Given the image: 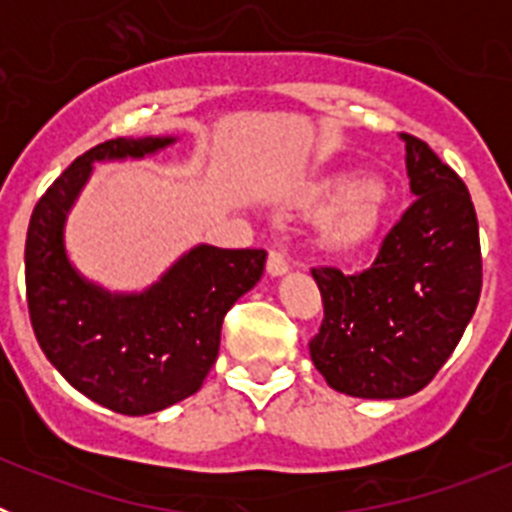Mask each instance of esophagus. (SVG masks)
Returning a JSON list of instances; mask_svg holds the SVG:
<instances>
[{
    "label": "esophagus",
    "mask_w": 512,
    "mask_h": 512,
    "mask_svg": "<svg viewBox=\"0 0 512 512\" xmlns=\"http://www.w3.org/2000/svg\"><path fill=\"white\" fill-rule=\"evenodd\" d=\"M266 271L271 277H284L289 271V259L282 251H269V261H266Z\"/></svg>",
    "instance_id": "obj_1"
}]
</instances>
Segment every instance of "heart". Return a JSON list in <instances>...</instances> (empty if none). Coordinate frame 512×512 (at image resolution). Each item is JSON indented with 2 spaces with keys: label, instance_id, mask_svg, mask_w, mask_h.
Wrapping results in <instances>:
<instances>
[{
  "label": "heart",
  "instance_id": "1",
  "mask_svg": "<svg viewBox=\"0 0 512 512\" xmlns=\"http://www.w3.org/2000/svg\"><path fill=\"white\" fill-rule=\"evenodd\" d=\"M307 205L323 210L315 217V235L323 251L333 256H354L372 246L384 220L387 194L374 179L356 174H333L312 187Z\"/></svg>",
  "mask_w": 512,
  "mask_h": 512
}]
</instances>
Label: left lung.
Listing matches in <instances>:
<instances>
[{
  "mask_svg": "<svg viewBox=\"0 0 512 512\" xmlns=\"http://www.w3.org/2000/svg\"><path fill=\"white\" fill-rule=\"evenodd\" d=\"M413 205L369 269H312L323 323L312 364L333 390L366 400L415 395L438 374L482 292L479 225L467 184L425 140L400 133Z\"/></svg>",
  "mask_w": 512,
  "mask_h": 512,
  "instance_id": "obj_1",
  "label": "left lung"
}]
</instances>
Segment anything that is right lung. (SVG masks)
Wrapping results in <instances>:
<instances>
[{
	"label": "right lung",
	"instance_id": "add662e5",
	"mask_svg": "<svg viewBox=\"0 0 512 512\" xmlns=\"http://www.w3.org/2000/svg\"><path fill=\"white\" fill-rule=\"evenodd\" d=\"M174 138H115L81 153L35 205L25 241L27 310L43 354L71 387L122 415H148L200 390L225 312L264 274V248L197 246L153 287L112 295L71 266L63 225L94 161L143 158Z\"/></svg>",
	"mask_w": 512,
	"mask_h": 512
}]
</instances>
